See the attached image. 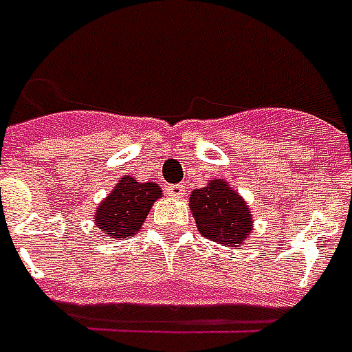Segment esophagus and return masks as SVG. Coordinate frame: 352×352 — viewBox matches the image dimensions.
Segmentation results:
<instances>
[{"label": "esophagus", "instance_id": "34e87169", "mask_svg": "<svg viewBox=\"0 0 352 352\" xmlns=\"http://www.w3.org/2000/svg\"><path fill=\"white\" fill-rule=\"evenodd\" d=\"M167 195L171 196V198H185V186L169 185L167 186Z\"/></svg>", "mask_w": 352, "mask_h": 352}]
</instances>
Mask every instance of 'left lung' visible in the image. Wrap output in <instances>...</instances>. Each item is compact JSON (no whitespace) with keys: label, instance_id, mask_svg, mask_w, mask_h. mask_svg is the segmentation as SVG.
Segmentation results:
<instances>
[{"label":"left lung","instance_id":"1","mask_svg":"<svg viewBox=\"0 0 352 352\" xmlns=\"http://www.w3.org/2000/svg\"><path fill=\"white\" fill-rule=\"evenodd\" d=\"M188 206L200 235L217 245L241 246L252 233V212L226 179H212L206 186L195 188Z\"/></svg>","mask_w":352,"mask_h":352}]
</instances>
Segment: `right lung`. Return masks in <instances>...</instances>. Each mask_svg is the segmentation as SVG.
I'll list each match as a JSON object with an SVG mask.
<instances>
[{"mask_svg":"<svg viewBox=\"0 0 352 352\" xmlns=\"http://www.w3.org/2000/svg\"><path fill=\"white\" fill-rule=\"evenodd\" d=\"M157 198H162L157 183H138L135 177L123 175L94 210L96 229L116 241L138 235Z\"/></svg>","mask_w":352,"mask_h":352,"instance_id":"add662e5","label":"right lung"}]
</instances>
